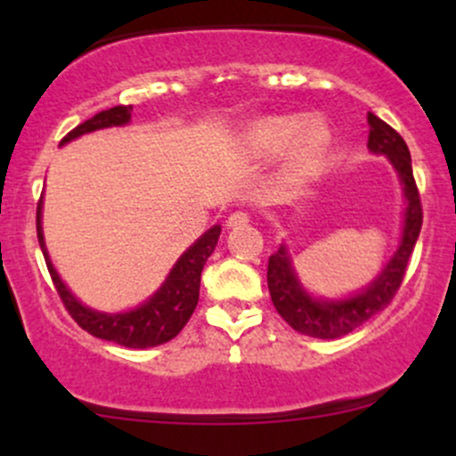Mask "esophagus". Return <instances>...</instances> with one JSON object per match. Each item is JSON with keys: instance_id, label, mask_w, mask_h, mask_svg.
<instances>
[{"instance_id": "1", "label": "esophagus", "mask_w": 456, "mask_h": 456, "mask_svg": "<svg viewBox=\"0 0 456 456\" xmlns=\"http://www.w3.org/2000/svg\"><path fill=\"white\" fill-rule=\"evenodd\" d=\"M250 216L246 212H233L232 216L227 218V229H238V227H244V224H248Z\"/></svg>"}]
</instances>
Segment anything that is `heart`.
<instances>
[{
    "label": "heart",
    "instance_id": "obj_1",
    "mask_svg": "<svg viewBox=\"0 0 456 456\" xmlns=\"http://www.w3.org/2000/svg\"><path fill=\"white\" fill-rule=\"evenodd\" d=\"M250 141L261 156H279L291 148L289 174L300 180L319 169L332 143V133L322 118L276 115L255 124L250 130Z\"/></svg>",
    "mask_w": 456,
    "mask_h": 456
}]
</instances>
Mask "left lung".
Masks as SVG:
<instances>
[{"label": "left lung", "mask_w": 456, "mask_h": 456, "mask_svg": "<svg viewBox=\"0 0 456 456\" xmlns=\"http://www.w3.org/2000/svg\"><path fill=\"white\" fill-rule=\"evenodd\" d=\"M369 148L373 154H381L395 167L405 197V212H403V232L399 246L388 264L381 268L369 285L345 297H315L297 279L294 261L285 244L268 261V289L279 315L297 332L315 338H338L352 330L362 326L370 317L378 315L390 305L392 297L399 291L403 276H405L407 261L416 246L422 227V206L418 195L416 180L411 171V156L407 143L378 115L369 113Z\"/></svg>", "instance_id": "1"}]
</instances>
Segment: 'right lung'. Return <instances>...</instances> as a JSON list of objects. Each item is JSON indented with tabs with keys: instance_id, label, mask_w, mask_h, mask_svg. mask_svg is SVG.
Masks as SVG:
<instances>
[{
	"instance_id": "obj_1",
	"label": "right lung",
	"mask_w": 456,
	"mask_h": 456,
	"mask_svg": "<svg viewBox=\"0 0 456 456\" xmlns=\"http://www.w3.org/2000/svg\"><path fill=\"white\" fill-rule=\"evenodd\" d=\"M130 113H133L130 104L128 107L126 104H119V107L96 113L87 122L78 124L75 130H70L61 139L60 145L70 143V141L78 139L81 134L94 133V130L126 126L130 122ZM36 229H38V242L40 248H43L46 268H49L57 294H60L61 302H64V306L68 308L72 319L86 332L94 334L96 338H104V341L124 345V347L130 349L156 347V345L171 341V338L180 334V330L186 326L192 311L197 308L203 265H206L208 257L216 248L218 235H221V224H214L195 244L188 246L184 253L180 255V259L174 264L169 274H167L165 282H162L143 305L122 313H102L96 311V308L86 306L81 300H77V296L68 289L66 282L57 274L45 244L43 199H40L38 212H36Z\"/></svg>"
}]
</instances>
